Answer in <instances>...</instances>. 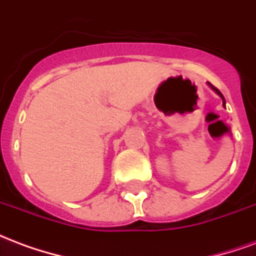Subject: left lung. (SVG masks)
Wrapping results in <instances>:
<instances>
[{
	"label": "left lung",
	"instance_id": "obj_1",
	"mask_svg": "<svg viewBox=\"0 0 256 256\" xmlns=\"http://www.w3.org/2000/svg\"><path fill=\"white\" fill-rule=\"evenodd\" d=\"M208 84H210V86H211V89H214V90H215V92H216V93H218V94H220V98H222V101H224V106H225V98H224V96H222V93H220V90L216 89V88H215V86H212V84H210V82H208Z\"/></svg>",
	"mask_w": 256,
	"mask_h": 256
}]
</instances>
